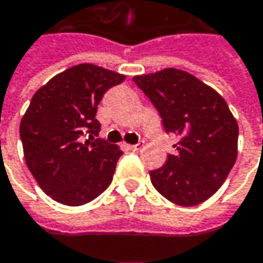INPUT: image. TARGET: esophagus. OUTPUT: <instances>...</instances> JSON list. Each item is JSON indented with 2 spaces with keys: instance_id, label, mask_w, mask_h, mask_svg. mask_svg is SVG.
<instances>
[{
  "instance_id": "obj_1",
  "label": "esophagus",
  "mask_w": 263,
  "mask_h": 263,
  "mask_svg": "<svg viewBox=\"0 0 263 263\" xmlns=\"http://www.w3.org/2000/svg\"><path fill=\"white\" fill-rule=\"evenodd\" d=\"M143 146H144V144H143V141H138L137 144H128L126 147H128L129 151H134V152H138V151H140V149H141Z\"/></svg>"
}]
</instances>
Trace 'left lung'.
<instances>
[{
    "mask_svg": "<svg viewBox=\"0 0 263 263\" xmlns=\"http://www.w3.org/2000/svg\"><path fill=\"white\" fill-rule=\"evenodd\" d=\"M156 108L165 134H176L175 155L151 170L159 194L179 206L208 200L226 180L238 155V123L226 101L196 77L178 70L134 77Z\"/></svg>",
    "mask_w": 263,
    "mask_h": 263,
    "instance_id": "left-lung-1",
    "label": "left lung"
}]
</instances>
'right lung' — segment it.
Wrapping results in <instances>:
<instances>
[{
	"label": "right lung",
	"mask_w": 263,
	"mask_h": 263,
	"mask_svg": "<svg viewBox=\"0 0 263 263\" xmlns=\"http://www.w3.org/2000/svg\"><path fill=\"white\" fill-rule=\"evenodd\" d=\"M125 75L78 64L39 88L21 120L25 162L39 186L55 202L81 206L112 180L122 151L98 138V105Z\"/></svg>",
	"instance_id": "right-lung-1"
}]
</instances>
